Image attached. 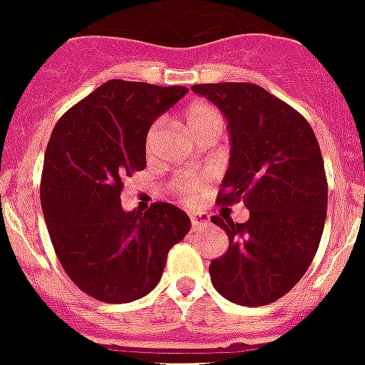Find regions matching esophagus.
<instances>
[{"label":"esophagus","mask_w":365,"mask_h":365,"mask_svg":"<svg viewBox=\"0 0 365 365\" xmlns=\"http://www.w3.org/2000/svg\"><path fill=\"white\" fill-rule=\"evenodd\" d=\"M209 224V217L207 215H191V226L193 228H201V226H207Z\"/></svg>","instance_id":"1"}]
</instances>
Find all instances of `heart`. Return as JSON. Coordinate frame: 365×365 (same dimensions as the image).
Here are the masks:
<instances>
[{"label": "heart", "instance_id": "obj_1", "mask_svg": "<svg viewBox=\"0 0 365 365\" xmlns=\"http://www.w3.org/2000/svg\"><path fill=\"white\" fill-rule=\"evenodd\" d=\"M183 120H185V128L193 137H201L207 131H222V114L220 110L215 106H210L207 102H195V104H190V106L183 110ZM160 121H156L150 125L147 133V141H145V147L150 153L153 147H155L156 139L160 135ZM201 187V182L197 180H191V178H178L175 180V191L180 193L185 199H191L195 197L197 190Z\"/></svg>", "mask_w": 365, "mask_h": 365}]
</instances>
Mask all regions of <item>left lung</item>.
I'll return each mask as SVG.
<instances>
[{
    "label": "left lung",
    "instance_id": "8db88e82",
    "mask_svg": "<svg viewBox=\"0 0 365 365\" xmlns=\"http://www.w3.org/2000/svg\"><path fill=\"white\" fill-rule=\"evenodd\" d=\"M220 110L230 131V168L218 205L244 201L250 220L212 217L230 240L210 261V280L240 306L272 304L298 284L319 247L327 218V175L312 125L253 83L193 85Z\"/></svg>",
    "mask_w": 365,
    "mask_h": 365
}]
</instances>
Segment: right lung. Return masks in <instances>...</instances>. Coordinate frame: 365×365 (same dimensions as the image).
<instances>
[{"label":"right lung","instance_id":"obj_1","mask_svg":"<svg viewBox=\"0 0 365 365\" xmlns=\"http://www.w3.org/2000/svg\"><path fill=\"white\" fill-rule=\"evenodd\" d=\"M185 86L112 79L69 108L48 141L40 201L59 263L85 294L106 304L147 296L190 217L170 203L121 209L123 178L145 170L153 121Z\"/></svg>","mask_w":365,"mask_h":365}]
</instances>
